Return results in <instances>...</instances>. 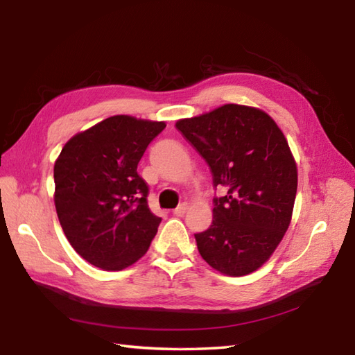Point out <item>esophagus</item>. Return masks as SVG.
<instances>
[{"label": "esophagus", "instance_id": "34e87169", "mask_svg": "<svg viewBox=\"0 0 355 355\" xmlns=\"http://www.w3.org/2000/svg\"><path fill=\"white\" fill-rule=\"evenodd\" d=\"M186 212H187V205H186V202H183V205H180L177 209H173V215H177V216H183Z\"/></svg>", "mask_w": 355, "mask_h": 355}]
</instances>
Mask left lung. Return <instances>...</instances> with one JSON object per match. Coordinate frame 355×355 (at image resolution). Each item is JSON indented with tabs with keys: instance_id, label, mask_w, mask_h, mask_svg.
Listing matches in <instances>:
<instances>
[{
	"instance_id": "8db88e82",
	"label": "left lung",
	"mask_w": 355,
	"mask_h": 355,
	"mask_svg": "<svg viewBox=\"0 0 355 355\" xmlns=\"http://www.w3.org/2000/svg\"><path fill=\"white\" fill-rule=\"evenodd\" d=\"M177 130L207 162L214 186V221L195 235L210 267L245 276L273 254L291 223L297 166L284 132L267 112L227 103L201 116L182 119Z\"/></svg>"
}]
</instances>
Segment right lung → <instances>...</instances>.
<instances>
[{
	"instance_id": "obj_1",
	"label": "right lung",
	"mask_w": 355,
	"mask_h": 355,
	"mask_svg": "<svg viewBox=\"0 0 355 355\" xmlns=\"http://www.w3.org/2000/svg\"><path fill=\"white\" fill-rule=\"evenodd\" d=\"M164 128V122L112 116L73 135L56 158L59 223L92 266L119 271L148 252L162 218L149 210L137 164Z\"/></svg>"
}]
</instances>
